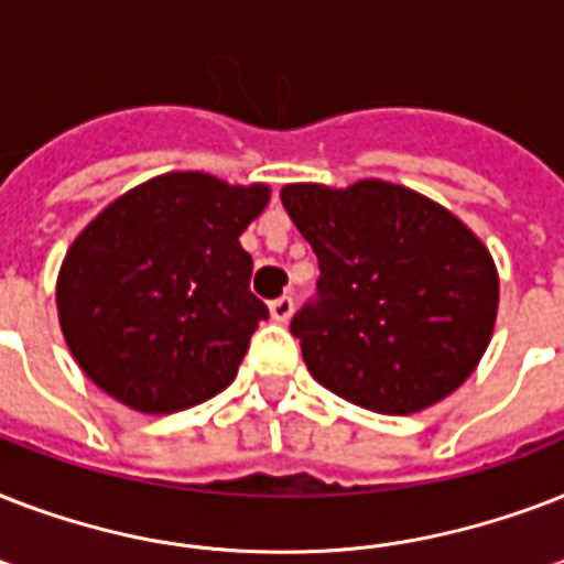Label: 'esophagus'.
<instances>
[{"mask_svg":"<svg viewBox=\"0 0 564 564\" xmlns=\"http://www.w3.org/2000/svg\"><path fill=\"white\" fill-rule=\"evenodd\" d=\"M292 310H295V301H292V295H281V299H274L272 304H269V313H272L274 322H290Z\"/></svg>","mask_w":564,"mask_h":564,"instance_id":"obj_1","label":"esophagus"}]
</instances>
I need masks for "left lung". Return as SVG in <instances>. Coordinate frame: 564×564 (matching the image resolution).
Listing matches in <instances>:
<instances>
[{"mask_svg": "<svg viewBox=\"0 0 564 564\" xmlns=\"http://www.w3.org/2000/svg\"><path fill=\"white\" fill-rule=\"evenodd\" d=\"M281 202L322 272L290 325L310 375L383 415L459 389L498 318L489 248L442 204L389 181L286 184Z\"/></svg>", "mask_w": 564, "mask_h": 564, "instance_id": "left-lung-1", "label": "left lung"}]
</instances>
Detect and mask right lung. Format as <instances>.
<instances>
[{"label": "right lung", "mask_w": 564, "mask_h": 564, "mask_svg": "<svg viewBox=\"0 0 564 564\" xmlns=\"http://www.w3.org/2000/svg\"><path fill=\"white\" fill-rule=\"evenodd\" d=\"M269 187L166 172L128 189L75 237L57 318L82 371L137 412H178L237 377L269 307L248 290L242 230Z\"/></svg>", "instance_id": "right-lung-1"}]
</instances>
